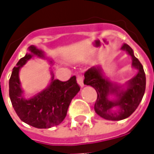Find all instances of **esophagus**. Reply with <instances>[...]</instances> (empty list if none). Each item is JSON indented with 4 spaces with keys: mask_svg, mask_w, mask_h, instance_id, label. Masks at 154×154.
<instances>
[{
    "mask_svg": "<svg viewBox=\"0 0 154 154\" xmlns=\"http://www.w3.org/2000/svg\"><path fill=\"white\" fill-rule=\"evenodd\" d=\"M77 82L78 85L80 86L81 87H84V83H83V77L82 75H78L77 77Z\"/></svg>",
    "mask_w": 154,
    "mask_h": 154,
    "instance_id": "esophagus-1",
    "label": "esophagus"
}]
</instances>
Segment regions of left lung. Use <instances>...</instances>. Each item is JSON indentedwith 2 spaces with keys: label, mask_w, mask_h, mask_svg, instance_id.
<instances>
[{
  "label": "left lung",
  "mask_w": 154,
  "mask_h": 154,
  "mask_svg": "<svg viewBox=\"0 0 154 154\" xmlns=\"http://www.w3.org/2000/svg\"><path fill=\"white\" fill-rule=\"evenodd\" d=\"M121 49L132 57V67L138 70V73L126 82L125 85L111 82L104 76L100 66L91 67L84 74V84L95 88L97 92L94 106L96 113L108 120H121L131 116L145 92L146 77L142 64L128 44H124Z\"/></svg>",
  "instance_id": "8db88e82"
}]
</instances>
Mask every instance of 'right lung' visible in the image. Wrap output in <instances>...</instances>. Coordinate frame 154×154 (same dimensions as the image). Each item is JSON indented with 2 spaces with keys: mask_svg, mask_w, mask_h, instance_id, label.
Here are the masks:
<instances>
[{
  "mask_svg": "<svg viewBox=\"0 0 154 154\" xmlns=\"http://www.w3.org/2000/svg\"><path fill=\"white\" fill-rule=\"evenodd\" d=\"M29 52L13 68L9 81V95L14 110L23 122L38 129H48L58 125L65 119L68 106L80 87L75 76L67 82H61L54 79L51 71L49 85L34 97L25 98L19 77L20 70L34 56L45 58L44 52L34 45L29 47Z\"/></svg>",
  "mask_w": 154,
  "mask_h": 154,
  "instance_id": "add662e5",
  "label": "right lung"
}]
</instances>
